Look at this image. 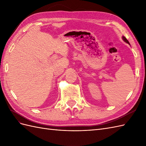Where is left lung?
<instances>
[{
  "label": "left lung",
  "instance_id": "left-lung-1",
  "mask_svg": "<svg viewBox=\"0 0 146 146\" xmlns=\"http://www.w3.org/2000/svg\"><path fill=\"white\" fill-rule=\"evenodd\" d=\"M122 39H123V41L125 42H126V43H127V44H129V45H130V42H129V41L127 40V39H126V38H125V36H122Z\"/></svg>",
  "mask_w": 146,
  "mask_h": 146
}]
</instances>
